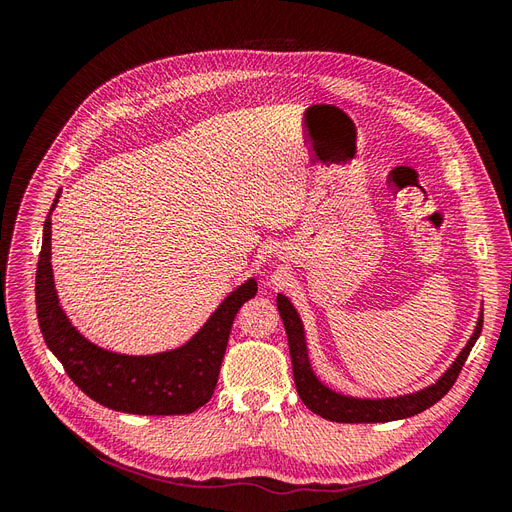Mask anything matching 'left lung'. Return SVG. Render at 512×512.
I'll use <instances>...</instances> for the list:
<instances>
[{
  "label": "left lung",
  "mask_w": 512,
  "mask_h": 512,
  "mask_svg": "<svg viewBox=\"0 0 512 512\" xmlns=\"http://www.w3.org/2000/svg\"><path fill=\"white\" fill-rule=\"evenodd\" d=\"M277 309H280V316L284 320V329L288 335L292 376H294V384H297V393L301 401L318 416L335 423H389V421H399V418H408L431 408L436 401H440L448 391H451V386L455 384L472 346L476 344L480 331H483V314H480L468 344L463 346V350L457 354V359L451 363V367H448L436 382L425 386V389L408 393V395L382 397V399L352 397V395H344L329 389V386L316 376L312 361H309V354H307L303 320L297 309H294V305L290 303V299L284 297V294H277Z\"/></svg>",
  "instance_id": "left-lung-1"
}]
</instances>
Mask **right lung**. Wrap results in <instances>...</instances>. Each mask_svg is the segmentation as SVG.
<instances>
[{"instance_id":"1","label":"right lung","mask_w":512,"mask_h":512,"mask_svg":"<svg viewBox=\"0 0 512 512\" xmlns=\"http://www.w3.org/2000/svg\"><path fill=\"white\" fill-rule=\"evenodd\" d=\"M46 215L36 271V312L46 346L79 389L104 408L143 416L190 414L205 406L218 384L232 322L258 292L250 277L218 305L198 333L175 350L119 354L91 344L61 309L51 267V213Z\"/></svg>"}]
</instances>
